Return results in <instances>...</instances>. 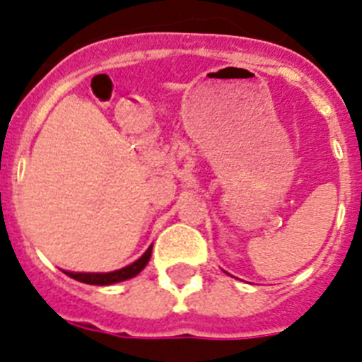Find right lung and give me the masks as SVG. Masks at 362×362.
Listing matches in <instances>:
<instances>
[{
  "instance_id": "add662e5",
  "label": "right lung",
  "mask_w": 362,
  "mask_h": 362,
  "mask_svg": "<svg viewBox=\"0 0 362 362\" xmlns=\"http://www.w3.org/2000/svg\"><path fill=\"white\" fill-rule=\"evenodd\" d=\"M150 255H152V246H148V250H146L141 257L137 259V261H134L129 267L121 268V270L107 272V274H83V272H65V274L69 277H72V279L79 281V283L107 286V284H114L119 283V281L130 279V277H136L137 274L146 267V263L150 261Z\"/></svg>"
}]
</instances>
